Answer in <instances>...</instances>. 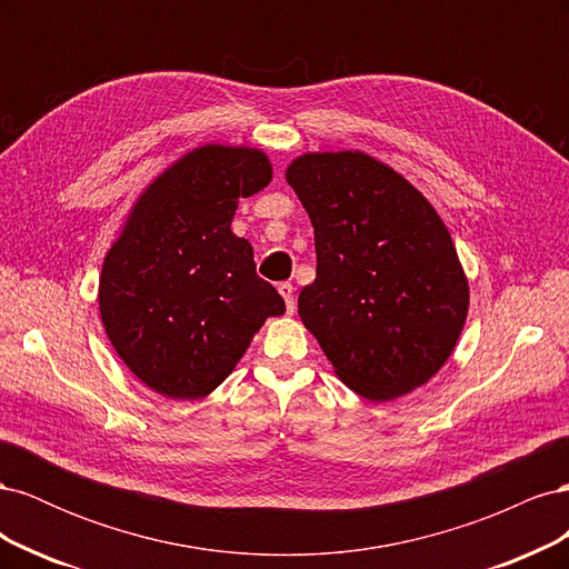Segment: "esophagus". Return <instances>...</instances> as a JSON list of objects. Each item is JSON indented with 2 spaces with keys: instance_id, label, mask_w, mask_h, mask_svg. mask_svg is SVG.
<instances>
[{
  "instance_id": "1",
  "label": "esophagus",
  "mask_w": 569,
  "mask_h": 569,
  "mask_svg": "<svg viewBox=\"0 0 569 569\" xmlns=\"http://www.w3.org/2000/svg\"><path fill=\"white\" fill-rule=\"evenodd\" d=\"M278 291H280L282 299H284V303H287V313H295V311H297L295 287H291V282H280V284H278Z\"/></svg>"
}]
</instances>
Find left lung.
<instances>
[{
	"label": "left lung",
	"instance_id": "left-lung-1",
	"mask_svg": "<svg viewBox=\"0 0 569 569\" xmlns=\"http://www.w3.org/2000/svg\"><path fill=\"white\" fill-rule=\"evenodd\" d=\"M287 182L316 230L299 316L341 382L368 401L425 385L451 356L470 299L432 203L360 151L306 153Z\"/></svg>",
	"mask_w": 569,
	"mask_h": 569
}]
</instances>
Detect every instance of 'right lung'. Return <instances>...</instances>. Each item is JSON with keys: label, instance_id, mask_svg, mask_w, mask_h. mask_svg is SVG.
I'll list each match as a JSON object with an SVG mask.
<instances>
[{"label": "right lung", "instance_id": "obj_1", "mask_svg": "<svg viewBox=\"0 0 569 569\" xmlns=\"http://www.w3.org/2000/svg\"><path fill=\"white\" fill-rule=\"evenodd\" d=\"M263 151L209 144L149 184L104 258L101 322L123 363L168 399H201L284 301L232 234L239 199L270 182Z\"/></svg>", "mask_w": 569, "mask_h": 569}]
</instances>
